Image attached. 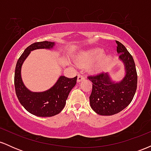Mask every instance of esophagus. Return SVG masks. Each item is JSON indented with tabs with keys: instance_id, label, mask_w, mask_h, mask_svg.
Listing matches in <instances>:
<instances>
[{
	"instance_id": "obj_1",
	"label": "esophagus",
	"mask_w": 151,
	"mask_h": 151,
	"mask_svg": "<svg viewBox=\"0 0 151 151\" xmlns=\"http://www.w3.org/2000/svg\"><path fill=\"white\" fill-rule=\"evenodd\" d=\"M84 77L83 75H81V74H79L77 77V82H80L81 81H82L83 79H84Z\"/></svg>"
}]
</instances>
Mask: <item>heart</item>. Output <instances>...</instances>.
Segmentation results:
<instances>
[{
    "label": "heart",
    "instance_id": "1",
    "mask_svg": "<svg viewBox=\"0 0 151 151\" xmlns=\"http://www.w3.org/2000/svg\"><path fill=\"white\" fill-rule=\"evenodd\" d=\"M104 50L101 48H96L84 52L80 54L76 60L77 65L79 67H86L93 61L91 65V70L96 73L103 72L107 68L111 60V56L110 55L104 54Z\"/></svg>",
    "mask_w": 151,
    "mask_h": 151
}]
</instances>
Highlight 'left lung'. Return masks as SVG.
I'll return each instance as SVG.
<instances>
[{"mask_svg":"<svg viewBox=\"0 0 151 151\" xmlns=\"http://www.w3.org/2000/svg\"><path fill=\"white\" fill-rule=\"evenodd\" d=\"M117 53L123 62L125 76L119 81H114L109 73H102L88 78L92 82L89 96L90 106L96 114L111 116L126 108L132 101L137 88V72L133 57L119 41Z\"/></svg>","mask_w":151,"mask_h":151,"instance_id":"8db88e82","label":"left lung"}]
</instances>
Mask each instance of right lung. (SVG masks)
Returning <instances> with one entry per match:
<instances>
[{"mask_svg":"<svg viewBox=\"0 0 151 151\" xmlns=\"http://www.w3.org/2000/svg\"><path fill=\"white\" fill-rule=\"evenodd\" d=\"M55 45V42L48 41L33 43L25 50L15 67L14 84L17 97L29 113L37 116L50 117L60 113L65 107L69 93L77 83V76L74 78L60 76L51 88L40 92L31 91L24 84L21 77L22 65L31 51L38 49L51 50Z\"/></svg>","mask_w":151,"mask_h":151,"instance_id":"1","label":"right lung"}]
</instances>
